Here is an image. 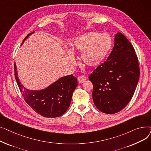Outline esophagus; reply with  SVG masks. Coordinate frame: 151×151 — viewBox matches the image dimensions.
Wrapping results in <instances>:
<instances>
[{
  "label": "esophagus",
  "instance_id": "obj_1",
  "mask_svg": "<svg viewBox=\"0 0 151 151\" xmlns=\"http://www.w3.org/2000/svg\"><path fill=\"white\" fill-rule=\"evenodd\" d=\"M86 80V78L84 76H80L78 78V81L79 83H83Z\"/></svg>",
  "mask_w": 151,
  "mask_h": 151
}]
</instances>
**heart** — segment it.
Returning <instances> with one entry per match:
<instances>
[{"label":"heart","mask_w":151,"mask_h":151,"mask_svg":"<svg viewBox=\"0 0 151 151\" xmlns=\"http://www.w3.org/2000/svg\"><path fill=\"white\" fill-rule=\"evenodd\" d=\"M112 45L110 37L106 34L88 32L76 38L71 45L72 53L81 52V59L84 65L88 67H96L105 59ZM70 63H74L75 59L69 55Z\"/></svg>","instance_id":"b5f03b06"}]
</instances>
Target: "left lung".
Here are the masks:
<instances>
[{
    "label": "left lung",
    "instance_id": "8db88e82",
    "mask_svg": "<svg viewBox=\"0 0 151 151\" xmlns=\"http://www.w3.org/2000/svg\"><path fill=\"white\" fill-rule=\"evenodd\" d=\"M114 46L107 60L92 71V99L101 111L112 114L121 111L132 99L140 70L134 47L122 33L114 38Z\"/></svg>",
    "mask_w": 151,
    "mask_h": 151
}]
</instances>
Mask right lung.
I'll list each match as a JSON object with an SVG mask.
<instances>
[{
	"mask_svg": "<svg viewBox=\"0 0 151 151\" xmlns=\"http://www.w3.org/2000/svg\"><path fill=\"white\" fill-rule=\"evenodd\" d=\"M32 33L34 32L29 34L24 41ZM14 69L15 79L24 99L36 113L52 118L59 117L67 111L73 91L78 86L77 79L73 75L61 78L44 90L29 91L19 81L15 63Z\"/></svg>",
	"mask_w": 151,
	"mask_h": 151,
	"instance_id": "add662e5",
	"label": "right lung"
}]
</instances>
